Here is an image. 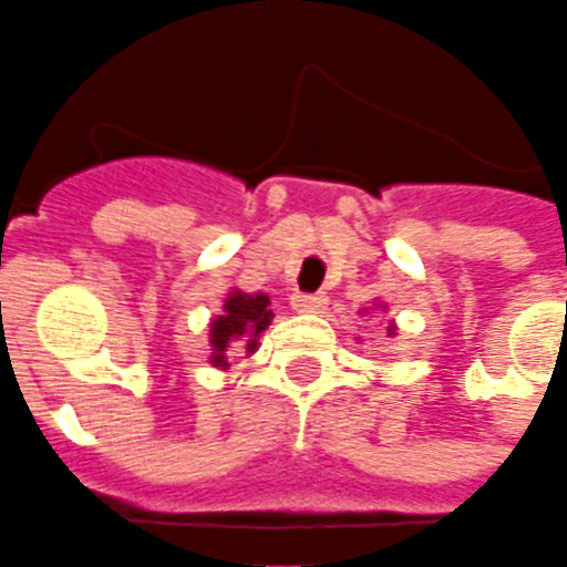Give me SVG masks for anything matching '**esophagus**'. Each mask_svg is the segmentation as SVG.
<instances>
[{
    "mask_svg": "<svg viewBox=\"0 0 567 567\" xmlns=\"http://www.w3.org/2000/svg\"><path fill=\"white\" fill-rule=\"evenodd\" d=\"M324 305H328V298L321 292H296L292 296V310L298 312H319L324 310Z\"/></svg>",
    "mask_w": 567,
    "mask_h": 567,
    "instance_id": "obj_1",
    "label": "esophagus"
}]
</instances>
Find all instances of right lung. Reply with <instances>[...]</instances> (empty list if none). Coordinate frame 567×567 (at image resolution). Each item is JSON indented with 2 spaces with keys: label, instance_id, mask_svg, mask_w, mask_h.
Masks as SVG:
<instances>
[{
  "label": "right lung",
  "instance_id": "add662e5",
  "mask_svg": "<svg viewBox=\"0 0 567 567\" xmlns=\"http://www.w3.org/2000/svg\"><path fill=\"white\" fill-rule=\"evenodd\" d=\"M275 312L269 310V298L246 296V292H230L219 319L210 324V362L213 365H228L234 348H246V354H255L257 337L269 328Z\"/></svg>",
  "mask_w": 567,
  "mask_h": 567
}]
</instances>
